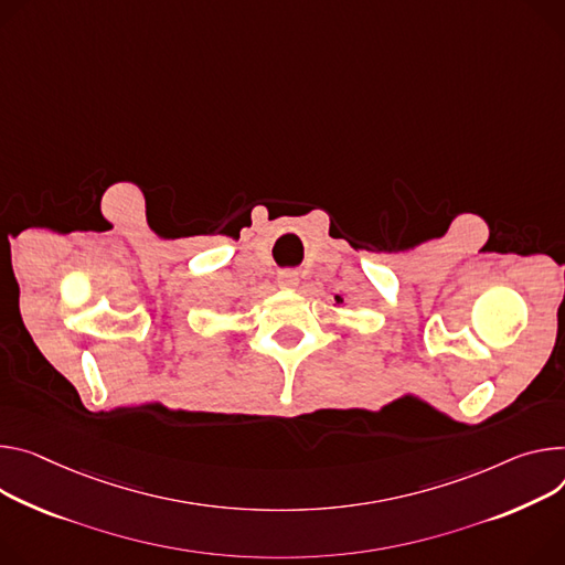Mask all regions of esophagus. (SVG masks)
Instances as JSON below:
<instances>
[{
    "label": "esophagus",
    "mask_w": 565,
    "mask_h": 565,
    "mask_svg": "<svg viewBox=\"0 0 565 565\" xmlns=\"http://www.w3.org/2000/svg\"><path fill=\"white\" fill-rule=\"evenodd\" d=\"M297 284H299V277H297L292 270H284V273H279V277H277V286L284 288V290L297 288Z\"/></svg>",
    "instance_id": "34e87169"
}]
</instances>
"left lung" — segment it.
Returning <instances> with one entry per match:
<instances>
[{
  "mask_svg": "<svg viewBox=\"0 0 565 565\" xmlns=\"http://www.w3.org/2000/svg\"><path fill=\"white\" fill-rule=\"evenodd\" d=\"M335 301H338V303H340V301H342V299H340V297H335Z\"/></svg>",
  "mask_w": 565,
  "mask_h": 565,
  "instance_id": "obj_1",
  "label": "left lung"
}]
</instances>
